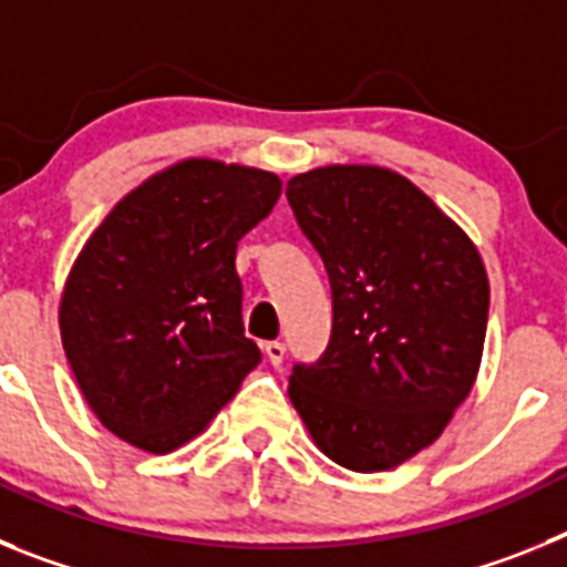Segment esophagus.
<instances>
[{
    "label": "esophagus",
    "mask_w": 567,
    "mask_h": 567,
    "mask_svg": "<svg viewBox=\"0 0 567 567\" xmlns=\"http://www.w3.org/2000/svg\"><path fill=\"white\" fill-rule=\"evenodd\" d=\"M264 352H267L269 363L280 365V363H284V358H287V346L280 343V340H269V343L264 346Z\"/></svg>",
    "instance_id": "esophagus-1"
}]
</instances>
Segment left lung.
Returning a JSON list of instances; mask_svg holds the SVG:
<instances>
[{
  "instance_id": "8db88e82",
  "label": "left lung",
  "mask_w": 567,
  "mask_h": 567,
  "mask_svg": "<svg viewBox=\"0 0 567 567\" xmlns=\"http://www.w3.org/2000/svg\"><path fill=\"white\" fill-rule=\"evenodd\" d=\"M287 198L323 258L332 338L289 400L343 468L385 471L443 434L468 398L488 327V275L468 235L394 169L332 164Z\"/></svg>"
}]
</instances>
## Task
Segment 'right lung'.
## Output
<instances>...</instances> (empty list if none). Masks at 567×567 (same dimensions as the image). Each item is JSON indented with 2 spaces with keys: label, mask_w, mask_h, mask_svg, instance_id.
Listing matches in <instances>:
<instances>
[{
  "label": "right lung",
  "mask_w": 567,
  "mask_h": 567,
  "mask_svg": "<svg viewBox=\"0 0 567 567\" xmlns=\"http://www.w3.org/2000/svg\"><path fill=\"white\" fill-rule=\"evenodd\" d=\"M278 195L267 169L187 158L124 195L90 235L59 329L84 400L115 437L175 452L260 363L240 320L235 249Z\"/></svg>",
  "instance_id": "add662e5"
}]
</instances>
